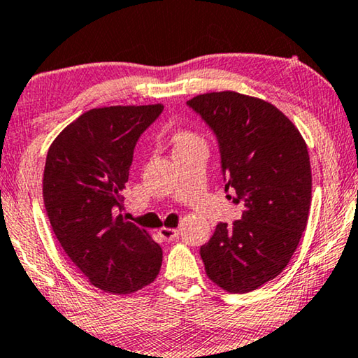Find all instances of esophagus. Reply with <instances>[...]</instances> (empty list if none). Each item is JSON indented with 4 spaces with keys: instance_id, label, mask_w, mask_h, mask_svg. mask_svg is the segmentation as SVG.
<instances>
[{
    "instance_id": "obj_1",
    "label": "esophagus",
    "mask_w": 358,
    "mask_h": 358,
    "mask_svg": "<svg viewBox=\"0 0 358 358\" xmlns=\"http://www.w3.org/2000/svg\"><path fill=\"white\" fill-rule=\"evenodd\" d=\"M178 234H180V231L177 229H170V227H162V229L159 230V235L162 236L165 241L175 240L178 236Z\"/></svg>"
}]
</instances>
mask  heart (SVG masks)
<instances>
[{
  "mask_svg": "<svg viewBox=\"0 0 358 358\" xmlns=\"http://www.w3.org/2000/svg\"><path fill=\"white\" fill-rule=\"evenodd\" d=\"M172 143L175 152H177V150L196 148V145H206L203 136H199L198 133L189 129H178L177 133H173Z\"/></svg>",
  "mask_w": 358,
  "mask_h": 358,
  "instance_id": "b5f03b06",
  "label": "heart"
}]
</instances>
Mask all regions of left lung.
<instances>
[{
	"mask_svg": "<svg viewBox=\"0 0 358 358\" xmlns=\"http://www.w3.org/2000/svg\"><path fill=\"white\" fill-rule=\"evenodd\" d=\"M217 136L225 191L243 208L201 246L206 274L230 294L256 290L284 271L308 222L311 167L305 139L273 103L234 90L186 102Z\"/></svg>",
	"mask_w": 358,
	"mask_h": 358,
	"instance_id": "left-lung-1",
	"label": "left lung"
}]
</instances>
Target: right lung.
I'll return each instance as SVG.
<instances>
[{"label":"right lung","instance_id":"right-lung-1","mask_svg":"<svg viewBox=\"0 0 358 358\" xmlns=\"http://www.w3.org/2000/svg\"><path fill=\"white\" fill-rule=\"evenodd\" d=\"M162 110V103L92 108L48 149L42 189L50 225L87 282L108 294L141 290L162 266L160 245L118 213L134 145Z\"/></svg>","mask_w":358,"mask_h":358}]
</instances>
